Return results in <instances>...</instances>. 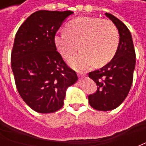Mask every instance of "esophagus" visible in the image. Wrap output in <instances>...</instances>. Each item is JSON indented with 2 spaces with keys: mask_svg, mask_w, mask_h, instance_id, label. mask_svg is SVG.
I'll list each match as a JSON object with an SVG mask.
<instances>
[{
  "mask_svg": "<svg viewBox=\"0 0 146 146\" xmlns=\"http://www.w3.org/2000/svg\"><path fill=\"white\" fill-rule=\"evenodd\" d=\"M78 76H79L80 77H83V76H86V73H78Z\"/></svg>",
  "mask_w": 146,
  "mask_h": 146,
  "instance_id": "obj_1",
  "label": "esophagus"
}]
</instances>
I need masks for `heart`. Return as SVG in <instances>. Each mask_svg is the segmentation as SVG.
Masks as SVG:
<instances>
[{"label":"heart","mask_w":146,"mask_h":146,"mask_svg":"<svg viewBox=\"0 0 146 146\" xmlns=\"http://www.w3.org/2000/svg\"><path fill=\"white\" fill-rule=\"evenodd\" d=\"M119 31L113 22L100 18H76L67 24V30H60L54 36V44L65 58L81 51L70 59L71 66L84 70L95 63L96 66L107 64L119 46Z\"/></svg>","instance_id":"b5f03b06"}]
</instances>
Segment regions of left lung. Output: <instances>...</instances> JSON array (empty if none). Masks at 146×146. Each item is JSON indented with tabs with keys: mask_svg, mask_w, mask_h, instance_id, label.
Instances as JSON below:
<instances>
[{
	"mask_svg": "<svg viewBox=\"0 0 146 146\" xmlns=\"http://www.w3.org/2000/svg\"><path fill=\"white\" fill-rule=\"evenodd\" d=\"M106 15L118 29L119 42L113 59L100 70L88 73L97 85L96 92L88 95L89 104L99 111L114 110L124 101L131 88L136 58L127 27L113 15Z\"/></svg>",
	"mask_w": 146,
	"mask_h": 146,
	"instance_id": "left-lung-1",
	"label": "left lung"
}]
</instances>
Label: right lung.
<instances>
[{
    "label": "right lung",
    "mask_w": 146,
    "mask_h": 146,
    "mask_svg": "<svg viewBox=\"0 0 146 146\" xmlns=\"http://www.w3.org/2000/svg\"><path fill=\"white\" fill-rule=\"evenodd\" d=\"M73 11L34 12L19 28L11 55L19 95L32 110L54 113L62 107L66 89L77 80L54 44V36Z\"/></svg>",
    "instance_id": "1"
}]
</instances>
